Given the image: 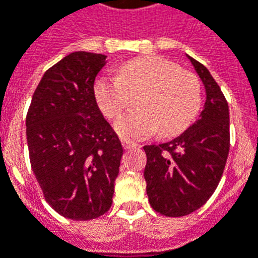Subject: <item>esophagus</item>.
Segmentation results:
<instances>
[{
  "instance_id": "34e87169",
  "label": "esophagus",
  "mask_w": 258,
  "mask_h": 258,
  "mask_svg": "<svg viewBox=\"0 0 258 258\" xmlns=\"http://www.w3.org/2000/svg\"><path fill=\"white\" fill-rule=\"evenodd\" d=\"M121 145L124 150H130V148H136V147H138V144L133 143V141H128V140H121Z\"/></svg>"
}]
</instances>
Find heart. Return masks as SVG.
Segmentation results:
<instances>
[{
  "mask_svg": "<svg viewBox=\"0 0 258 258\" xmlns=\"http://www.w3.org/2000/svg\"><path fill=\"white\" fill-rule=\"evenodd\" d=\"M94 97L107 118H115L125 108L138 107L114 124L124 138H144L158 130L171 138L183 133L202 106V87L194 73L161 56H141L122 63L117 78H100Z\"/></svg>",
  "mask_w": 258,
  "mask_h": 258,
  "instance_id": "b5f03b06",
  "label": "heart"
}]
</instances>
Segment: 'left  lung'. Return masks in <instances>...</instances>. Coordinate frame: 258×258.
<instances>
[{
  "mask_svg": "<svg viewBox=\"0 0 258 258\" xmlns=\"http://www.w3.org/2000/svg\"><path fill=\"white\" fill-rule=\"evenodd\" d=\"M186 56L206 93L199 118L172 141L144 147L148 201L155 212L169 217L189 215L208 202L223 175L230 147L225 96L209 70Z\"/></svg>",
  "mask_w": 258,
  "mask_h": 258,
  "instance_id": "left-lung-1",
  "label": "left lung"
}]
</instances>
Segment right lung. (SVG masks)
<instances>
[{
	"instance_id": "add662e5",
	"label": "right lung",
	"mask_w": 258,
	"mask_h": 258,
	"mask_svg": "<svg viewBox=\"0 0 258 258\" xmlns=\"http://www.w3.org/2000/svg\"><path fill=\"white\" fill-rule=\"evenodd\" d=\"M107 56L73 52L42 76L26 115L31 166L46 202L72 220L110 209L122 147L94 97Z\"/></svg>"
}]
</instances>
